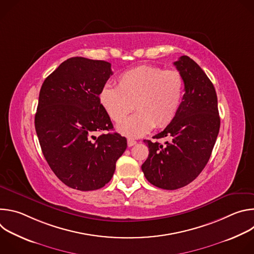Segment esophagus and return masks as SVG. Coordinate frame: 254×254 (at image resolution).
I'll use <instances>...</instances> for the list:
<instances>
[{
	"mask_svg": "<svg viewBox=\"0 0 254 254\" xmlns=\"http://www.w3.org/2000/svg\"><path fill=\"white\" fill-rule=\"evenodd\" d=\"M136 143V140L133 138H127V146L128 147H132Z\"/></svg>",
	"mask_w": 254,
	"mask_h": 254,
	"instance_id": "34e87169",
	"label": "esophagus"
}]
</instances>
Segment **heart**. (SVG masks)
Here are the masks:
<instances>
[{"instance_id":"heart-1","label":"heart","mask_w":254,"mask_h":254,"mask_svg":"<svg viewBox=\"0 0 254 254\" xmlns=\"http://www.w3.org/2000/svg\"><path fill=\"white\" fill-rule=\"evenodd\" d=\"M185 83L179 72L152 65L129 69L118 78L117 87L104 85L98 94L102 110L120 123L133 107L137 112L117 129L127 136H140L154 127H168L182 105Z\"/></svg>"}]
</instances>
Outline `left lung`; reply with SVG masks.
<instances>
[{"mask_svg": "<svg viewBox=\"0 0 254 254\" xmlns=\"http://www.w3.org/2000/svg\"><path fill=\"white\" fill-rule=\"evenodd\" d=\"M174 65L182 75L185 93L176 119L154 138L144 139L149 157L141 166L144 177L165 190L182 188L194 181L207 165L220 128L218 102L213 83L190 57Z\"/></svg>", "mask_w": 254, "mask_h": 254, "instance_id": "obj_1", "label": "left lung"}]
</instances>
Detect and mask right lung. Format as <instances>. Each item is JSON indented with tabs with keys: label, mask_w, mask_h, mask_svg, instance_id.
<instances>
[{
	"label": "right lung",
	"mask_w": 254,
	"mask_h": 254,
	"mask_svg": "<svg viewBox=\"0 0 254 254\" xmlns=\"http://www.w3.org/2000/svg\"><path fill=\"white\" fill-rule=\"evenodd\" d=\"M111 63L84 57L62 62L44 80L35 128L42 153L57 178L70 188L92 191L112 180L127 138L112 130L98 100L112 75Z\"/></svg>",
	"instance_id": "right-lung-1"
}]
</instances>
